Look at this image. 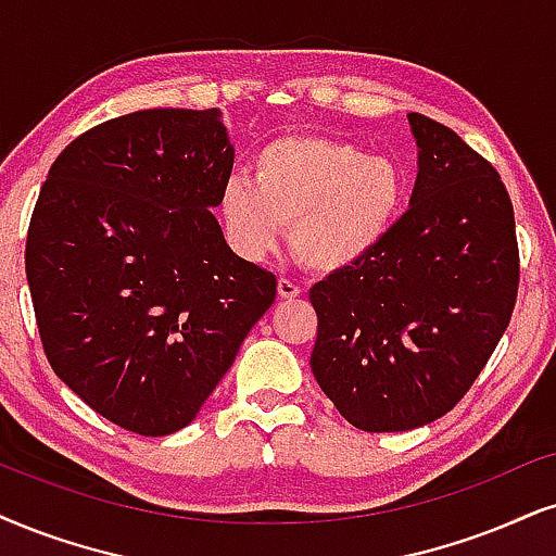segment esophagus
Returning <instances> with one entry per match:
<instances>
[{
	"label": "esophagus",
	"instance_id": "obj_1",
	"mask_svg": "<svg viewBox=\"0 0 556 556\" xmlns=\"http://www.w3.org/2000/svg\"><path fill=\"white\" fill-rule=\"evenodd\" d=\"M277 292H279V298H282V300H292V298H298V294H300V287L290 282V279H279Z\"/></svg>",
	"mask_w": 556,
	"mask_h": 556
}]
</instances>
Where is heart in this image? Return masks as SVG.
Instances as JSON below:
<instances>
[{
  "mask_svg": "<svg viewBox=\"0 0 556 556\" xmlns=\"http://www.w3.org/2000/svg\"><path fill=\"white\" fill-rule=\"evenodd\" d=\"M405 197V172L395 159L369 156L351 140L292 132L256 151L254 179L238 174L226 181L220 217L243 256L269 254L290 226L300 262L336 271L390 236Z\"/></svg>",
  "mask_w": 556,
  "mask_h": 556,
  "instance_id": "heart-1",
  "label": "heart"
}]
</instances>
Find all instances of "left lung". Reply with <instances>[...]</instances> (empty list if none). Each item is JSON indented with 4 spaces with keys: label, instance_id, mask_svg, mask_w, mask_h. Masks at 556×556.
Segmentation results:
<instances>
[{
    "label": "left lung",
    "instance_id": "8db88e82",
    "mask_svg": "<svg viewBox=\"0 0 556 556\" xmlns=\"http://www.w3.org/2000/svg\"><path fill=\"white\" fill-rule=\"evenodd\" d=\"M418 179L410 207L359 262L311 290L313 375L362 431H410L472 388L518 298L516 217L488 159L410 112Z\"/></svg>",
    "mask_w": 556,
    "mask_h": 556
}]
</instances>
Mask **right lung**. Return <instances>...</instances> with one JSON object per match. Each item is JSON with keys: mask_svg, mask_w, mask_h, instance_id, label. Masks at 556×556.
<instances>
[{"mask_svg": "<svg viewBox=\"0 0 556 556\" xmlns=\"http://www.w3.org/2000/svg\"><path fill=\"white\" fill-rule=\"evenodd\" d=\"M230 172L220 110L159 108L81 132L40 187L25 243L40 343L125 431L192 424L277 294L210 213Z\"/></svg>", "mask_w": 556, "mask_h": 556, "instance_id": "add662e5", "label": "right lung"}]
</instances>
